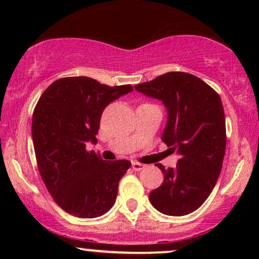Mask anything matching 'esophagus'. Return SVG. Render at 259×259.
I'll list each match as a JSON object with an SVG mask.
<instances>
[{"label":"esophagus","instance_id":"obj_1","mask_svg":"<svg viewBox=\"0 0 259 259\" xmlns=\"http://www.w3.org/2000/svg\"><path fill=\"white\" fill-rule=\"evenodd\" d=\"M132 167H133L134 170L140 171V170H142V169H144L145 167H146V165L142 164V163H139V162H133L132 163Z\"/></svg>","mask_w":259,"mask_h":259}]
</instances>
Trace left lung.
I'll return each mask as SVG.
<instances>
[{
  "mask_svg": "<svg viewBox=\"0 0 259 259\" xmlns=\"http://www.w3.org/2000/svg\"><path fill=\"white\" fill-rule=\"evenodd\" d=\"M135 89L164 105L162 141L179 156L175 168L157 164L164 180L150 192L151 204L163 214H190L207 200L222 170L227 134L221 97L200 78L183 72L165 73Z\"/></svg>",
  "mask_w": 259,
  "mask_h": 259,
  "instance_id": "obj_1",
  "label": "left lung"
}]
</instances>
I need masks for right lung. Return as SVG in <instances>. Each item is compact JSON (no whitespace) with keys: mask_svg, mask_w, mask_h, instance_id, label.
<instances>
[{"mask_svg":"<svg viewBox=\"0 0 259 259\" xmlns=\"http://www.w3.org/2000/svg\"><path fill=\"white\" fill-rule=\"evenodd\" d=\"M133 91L111 88L88 76L53 81L32 114L31 136L45 186L62 209L79 218H96L115 203L118 185L132 163L106 162L88 142L96 144L101 115L114 100Z\"/></svg>","mask_w":259,"mask_h":259,"instance_id":"right-lung-1","label":"right lung"}]
</instances>
